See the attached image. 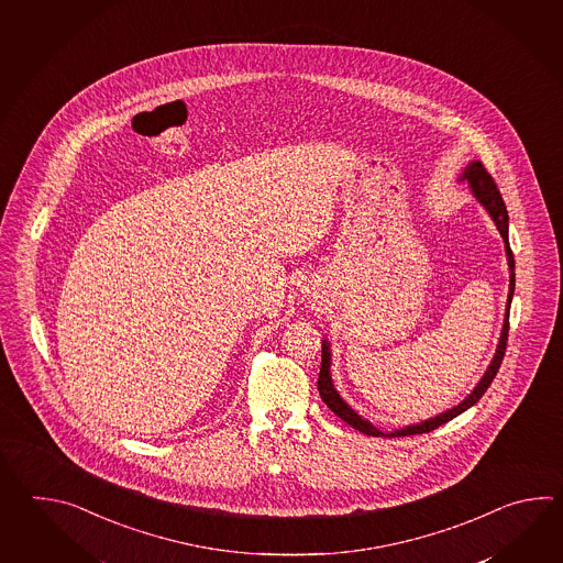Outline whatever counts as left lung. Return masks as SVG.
<instances>
[{
  "mask_svg": "<svg viewBox=\"0 0 563 563\" xmlns=\"http://www.w3.org/2000/svg\"><path fill=\"white\" fill-rule=\"evenodd\" d=\"M463 180H468L471 189L475 192L481 203L487 207L489 216L493 217L495 225L501 233L503 241H505V252H507V260H509V269H511V279H509V298H507V313H505V323H503L501 340H499V346H497V354L490 362L489 368L485 372V376L481 378V383L475 386V390L459 405V407L446 410L443 415L434 417L431 420H424L420 424H412L407 429H400V431L384 432L374 429L368 420L362 419L360 415H356L352 408L347 407L346 402L340 398V395L335 393L334 384H332V376H330V347L328 342L323 340L322 346V366H320V376H318V390L322 396L323 402L328 405V408L334 412L335 417L347 422L352 429L364 432V434H371V437H410V434H422V432H431L439 427H443L444 422L455 419L461 412H465L467 408L473 407L475 402H478V398L487 393L493 378L497 376V372L501 368L503 356H505V347H507V335H509V308H511V298H514L515 289V260L514 252L509 247V235H507V228H509V217H507V207L503 203L501 192L495 179L490 177L489 170L485 168V165L481 161H473L465 173H463Z\"/></svg>",
  "mask_w": 563,
  "mask_h": 563,
  "instance_id": "left-lung-1",
  "label": "left lung"
}]
</instances>
